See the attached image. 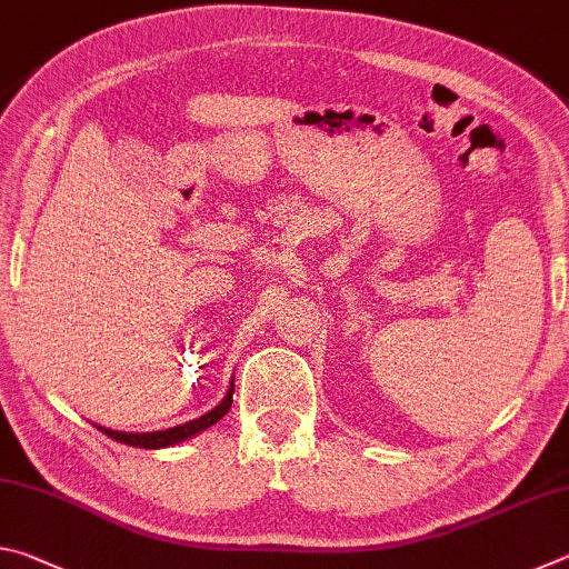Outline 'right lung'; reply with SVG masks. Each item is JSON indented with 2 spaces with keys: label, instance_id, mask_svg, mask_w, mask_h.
I'll return each mask as SVG.
<instances>
[{
  "label": "right lung",
  "instance_id": "1",
  "mask_svg": "<svg viewBox=\"0 0 569 569\" xmlns=\"http://www.w3.org/2000/svg\"><path fill=\"white\" fill-rule=\"evenodd\" d=\"M230 403H233V381H230V387L226 391L223 401L218 403V407L210 409L203 417L186 421V423H178V427L172 429H162V431H114L108 427H98L102 435H108L110 439L120 441V445H128V447H140V449H166L172 445H180V441L192 439L200 431H206L208 427H213L216 421H220L230 411Z\"/></svg>",
  "mask_w": 569,
  "mask_h": 569
}]
</instances>
